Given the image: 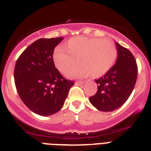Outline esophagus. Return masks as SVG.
Returning <instances> with one entry per match:
<instances>
[{
    "label": "esophagus",
    "mask_w": 151,
    "mask_h": 151,
    "mask_svg": "<svg viewBox=\"0 0 151 151\" xmlns=\"http://www.w3.org/2000/svg\"><path fill=\"white\" fill-rule=\"evenodd\" d=\"M84 82H85L84 81H76V84H83L84 83Z\"/></svg>",
    "instance_id": "1"
}]
</instances>
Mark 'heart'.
Listing matches in <instances>:
<instances>
[{"label": "heart", "instance_id": "b5f03b06", "mask_svg": "<svg viewBox=\"0 0 151 151\" xmlns=\"http://www.w3.org/2000/svg\"><path fill=\"white\" fill-rule=\"evenodd\" d=\"M117 55L114 43L108 39L78 37L68 40L65 47H59L52 55L55 67L68 77H92L104 75L113 66Z\"/></svg>", "mask_w": 151, "mask_h": 151}]
</instances>
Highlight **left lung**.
Instances as JSON below:
<instances>
[{"label": "left lung", "instance_id": "left-lung-1", "mask_svg": "<svg viewBox=\"0 0 151 151\" xmlns=\"http://www.w3.org/2000/svg\"><path fill=\"white\" fill-rule=\"evenodd\" d=\"M117 51L116 63L103 77L96 80V94L89 101L100 111L110 112L120 108L135 87L138 74L136 61L128 49L115 43Z\"/></svg>", "mask_w": 151, "mask_h": 151}]
</instances>
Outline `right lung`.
I'll return each mask as SVG.
<instances>
[{
  "label": "right lung",
  "mask_w": 151,
  "mask_h": 151,
  "mask_svg": "<svg viewBox=\"0 0 151 151\" xmlns=\"http://www.w3.org/2000/svg\"><path fill=\"white\" fill-rule=\"evenodd\" d=\"M63 39H39L16 61L14 79L19 96L32 112L40 116H50L60 111L69 89L74 85L62 77L52 59L54 48Z\"/></svg>",
  "instance_id": "1"
}]
</instances>
